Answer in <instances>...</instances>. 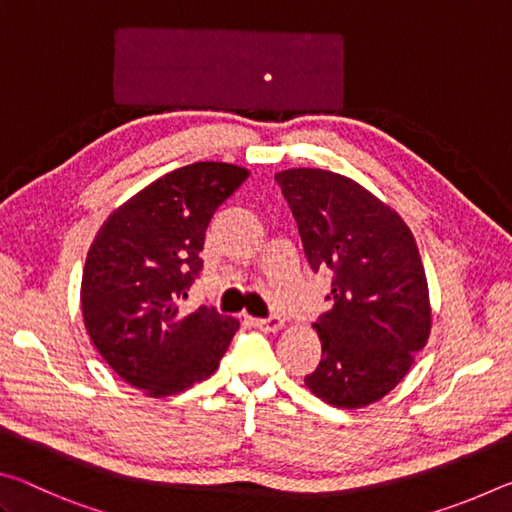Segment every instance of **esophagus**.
<instances>
[{
	"mask_svg": "<svg viewBox=\"0 0 512 512\" xmlns=\"http://www.w3.org/2000/svg\"><path fill=\"white\" fill-rule=\"evenodd\" d=\"M253 325L262 329V332H280L284 327V318L280 316H271V318H255Z\"/></svg>",
	"mask_w": 512,
	"mask_h": 512,
	"instance_id": "34e87169",
	"label": "esophagus"
}]
</instances>
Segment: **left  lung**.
Listing matches in <instances>:
<instances>
[{
  "label": "left lung",
  "mask_w": 512,
  "mask_h": 512,
  "mask_svg": "<svg viewBox=\"0 0 512 512\" xmlns=\"http://www.w3.org/2000/svg\"><path fill=\"white\" fill-rule=\"evenodd\" d=\"M334 305L314 323L320 363L305 384L336 409H363L409 375L431 334L429 284L409 225L357 180L327 169L275 173Z\"/></svg>",
  "instance_id": "8db88e82"
}]
</instances>
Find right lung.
Here are the masks:
<instances>
[{
	"mask_svg": "<svg viewBox=\"0 0 512 512\" xmlns=\"http://www.w3.org/2000/svg\"><path fill=\"white\" fill-rule=\"evenodd\" d=\"M250 171L194 162L164 173L112 210L83 266L81 311L90 341L117 375L149 397L212 377L239 320L214 307L180 311L201 271L205 230Z\"/></svg>",
	"mask_w": 512,
	"mask_h": 512,
	"instance_id": "obj_1",
	"label": "right lung"
}]
</instances>
